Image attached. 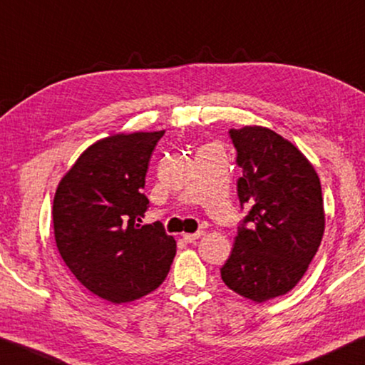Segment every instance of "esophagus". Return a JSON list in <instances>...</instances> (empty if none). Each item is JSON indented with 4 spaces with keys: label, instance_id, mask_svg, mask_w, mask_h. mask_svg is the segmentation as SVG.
Listing matches in <instances>:
<instances>
[{
    "label": "esophagus",
    "instance_id": "34e87169",
    "mask_svg": "<svg viewBox=\"0 0 365 365\" xmlns=\"http://www.w3.org/2000/svg\"><path fill=\"white\" fill-rule=\"evenodd\" d=\"M200 237H204V232H197V233H184L182 240L187 241V243H194L195 240H199Z\"/></svg>",
    "mask_w": 365,
    "mask_h": 365
}]
</instances>
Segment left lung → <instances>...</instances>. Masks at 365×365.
Segmentation results:
<instances>
[{
	"mask_svg": "<svg viewBox=\"0 0 365 365\" xmlns=\"http://www.w3.org/2000/svg\"><path fill=\"white\" fill-rule=\"evenodd\" d=\"M243 170L241 209L232 255L220 269L228 289L253 302L287 294L304 277L324 232L322 184L292 142L271 128H230Z\"/></svg>",
	"mask_w": 365,
	"mask_h": 365,
	"instance_id": "8db88e82",
	"label": "left lung"
}]
</instances>
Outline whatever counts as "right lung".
I'll return each instance as SVG.
<instances>
[{
  "mask_svg": "<svg viewBox=\"0 0 365 365\" xmlns=\"http://www.w3.org/2000/svg\"><path fill=\"white\" fill-rule=\"evenodd\" d=\"M160 132L114 133L88 147L61 178L53 197L58 253L81 285L112 304L160 287L176 241L160 222L140 225L150 156Z\"/></svg>",
  "mask_w": 365,
  "mask_h": 365,
  "instance_id": "obj_1",
  "label": "right lung"
}]
</instances>
